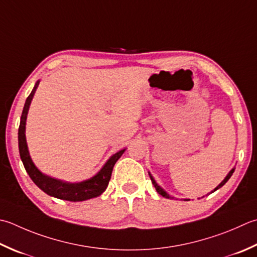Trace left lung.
<instances>
[{"label": "left lung", "mask_w": 257, "mask_h": 257, "mask_svg": "<svg viewBox=\"0 0 257 257\" xmlns=\"http://www.w3.org/2000/svg\"><path fill=\"white\" fill-rule=\"evenodd\" d=\"M234 170H235V168H233L232 170H230V172L227 174V176H226V177H225V179L223 180V182L222 183H220L218 186H217V187H216L214 190H213V192L212 193H214V192H216V190H217L218 188H220V187H223V186L226 184V183H227V180L230 178V176H232L233 175V173H234ZM149 176H150V179H152V182H153V184H154V186H155V188H156V190H157V193L158 194H160V195H162L163 196V197H166V198H173L172 197V196H169L167 193H166L165 192V190L162 188V187H160V186L157 184V183H156L155 182V179H154V177H153V176L152 175H150V173H149ZM210 194V193H209ZM185 200H189V199H185Z\"/></svg>", "instance_id": "left-lung-1"}]
</instances>
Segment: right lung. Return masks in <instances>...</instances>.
Returning <instances> with one entry per match:
<instances>
[{"label":"right lung","mask_w":257,"mask_h":257,"mask_svg":"<svg viewBox=\"0 0 257 257\" xmlns=\"http://www.w3.org/2000/svg\"><path fill=\"white\" fill-rule=\"evenodd\" d=\"M39 83L40 81H37L32 92L30 93V95L27 98L19 127V152L20 156H21V160L24 165L25 170H27V173L29 174L30 178L33 180V183L37 185L40 189L43 190L45 194L52 196V197L63 200H70V202H82V200L98 197V196L101 195L105 190V188H107L109 180L111 178L113 166L117 163V160L121 157L125 149L120 150V152L112 155L111 157L108 159V162L104 164L103 167L100 169L93 177L80 183L63 182V180L52 178L50 177V176H47L40 172L37 168V166L33 164L31 157H30L27 139H25L27 115L30 104H31L33 95L35 91H37Z\"/></svg>","instance_id":"add662e5"}]
</instances>
